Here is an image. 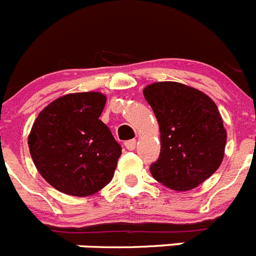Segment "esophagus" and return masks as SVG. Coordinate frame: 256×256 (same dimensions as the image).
<instances>
[{"mask_svg":"<svg viewBox=\"0 0 256 256\" xmlns=\"http://www.w3.org/2000/svg\"><path fill=\"white\" fill-rule=\"evenodd\" d=\"M136 140H130V141H126V144H124V146H126V150H130V151H133L136 148Z\"/></svg>","mask_w":256,"mask_h":256,"instance_id":"esophagus-1","label":"esophagus"}]
</instances>
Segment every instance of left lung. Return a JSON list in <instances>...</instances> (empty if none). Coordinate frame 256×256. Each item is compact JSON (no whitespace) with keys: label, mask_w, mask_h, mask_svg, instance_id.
Returning a JSON list of instances; mask_svg holds the SVG:
<instances>
[{"label":"left lung","mask_w":256,"mask_h":256,"mask_svg":"<svg viewBox=\"0 0 256 256\" xmlns=\"http://www.w3.org/2000/svg\"><path fill=\"white\" fill-rule=\"evenodd\" d=\"M160 126V155L150 165L156 180L176 191L195 188L219 168L227 132L214 101L177 82L144 90Z\"/></svg>","instance_id":"left-lung-1"}]
</instances>
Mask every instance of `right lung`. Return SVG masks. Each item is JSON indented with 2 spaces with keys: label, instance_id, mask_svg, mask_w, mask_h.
I'll use <instances>...</instances> for the list:
<instances>
[{
  "label": "right lung",
  "instance_id": "right-lung-1",
  "mask_svg": "<svg viewBox=\"0 0 256 256\" xmlns=\"http://www.w3.org/2000/svg\"><path fill=\"white\" fill-rule=\"evenodd\" d=\"M105 104L98 92L66 94L36 119L29 151L40 176L58 191L88 196L112 180L122 146L100 120Z\"/></svg>",
  "mask_w": 256,
  "mask_h": 256
}]
</instances>
